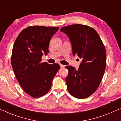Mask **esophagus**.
<instances>
[{
  "instance_id": "esophagus-1",
  "label": "esophagus",
  "mask_w": 121,
  "mask_h": 121,
  "mask_svg": "<svg viewBox=\"0 0 121 121\" xmlns=\"http://www.w3.org/2000/svg\"><path fill=\"white\" fill-rule=\"evenodd\" d=\"M60 68H63L65 67V65H63V64H60Z\"/></svg>"
}]
</instances>
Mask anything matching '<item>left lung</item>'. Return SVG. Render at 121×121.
<instances>
[{
	"instance_id": "left-lung-1",
	"label": "left lung",
	"mask_w": 121,
	"mask_h": 121,
	"mask_svg": "<svg viewBox=\"0 0 121 121\" xmlns=\"http://www.w3.org/2000/svg\"><path fill=\"white\" fill-rule=\"evenodd\" d=\"M60 31L67 35L72 43L73 54L82 59L78 68L66 66L68 75L65 82L73 96L85 99L98 88L106 69V52L97 32L87 25L74 24L64 26Z\"/></svg>"
}]
</instances>
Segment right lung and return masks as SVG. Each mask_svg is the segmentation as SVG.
<instances>
[{
    "instance_id": "add662e5",
    "label": "right lung",
    "mask_w": 121,
    "mask_h": 121,
    "mask_svg": "<svg viewBox=\"0 0 121 121\" xmlns=\"http://www.w3.org/2000/svg\"><path fill=\"white\" fill-rule=\"evenodd\" d=\"M59 27L31 26L20 33L13 46L11 65L24 91L34 98L47 93L52 80L60 69L57 63L41 62L47 54L50 39Z\"/></svg>"
}]
</instances>
